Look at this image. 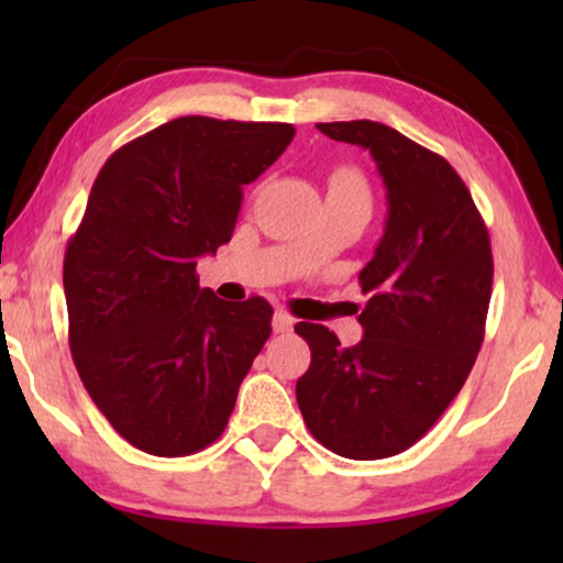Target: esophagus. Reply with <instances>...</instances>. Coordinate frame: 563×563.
Here are the masks:
<instances>
[{
  "label": "esophagus",
  "instance_id": "1",
  "mask_svg": "<svg viewBox=\"0 0 563 563\" xmlns=\"http://www.w3.org/2000/svg\"><path fill=\"white\" fill-rule=\"evenodd\" d=\"M291 325H295V318H291V314H287L284 310L274 312V333H287V330H291Z\"/></svg>",
  "mask_w": 563,
  "mask_h": 563
}]
</instances>
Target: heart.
<instances>
[{"label":"heart","mask_w":563,"mask_h":563,"mask_svg":"<svg viewBox=\"0 0 563 563\" xmlns=\"http://www.w3.org/2000/svg\"><path fill=\"white\" fill-rule=\"evenodd\" d=\"M328 202L358 205L368 212L372 210V187L366 176L353 166H341L328 179Z\"/></svg>","instance_id":"1"}]
</instances>
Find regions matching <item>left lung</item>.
Wrapping results in <instances>:
<instances>
[{"mask_svg": "<svg viewBox=\"0 0 563 563\" xmlns=\"http://www.w3.org/2000/svg\"><path fill=\"white\" fill-rule=\"evenodd\" d=\"M320 133L372 153L387 225L361 268L364 338L297 322L312 351L297 379L310 433L338 456L389 459L418 443L464 387L492 297L489 233L466 184L438 153L372 120L320 122Z\"/></svg>", "mask_w": 563, "mask_h": 563, "instance_id": "left-lung-1", "label": "left lung"}]
</instances>
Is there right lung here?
I'll return each mask as SVG.
<instances>
[{
	"instance_id": "add662e5",
	"label": "right lung",
	"mask_w": 563,
	"mask_h": 563,
	"mask_svg": "<svg viewBox=\"0 0 563 563\" xmlns=\"http://www.w3.org/2000/svg\"><path fill=\"white\" fill-rule=\"evenodd\" d=\"M291 137L287 122L176 118L114 151L91 187L64 258L68 343L99 412L151 456L218 441L272 335L264 297L225 302L195 268Z\"/></svg>"
}]
</instances>
